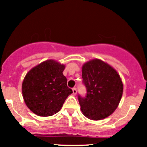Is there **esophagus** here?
<instances>
[{
	"mask_svg": "<svg viewBox=\"0 0 147 147\" xmlns=\"http://www.w3.org/2000/svg\"><path fill=\"white\" fill-rule=\"evenodd\" d=\"M72 92H73V94L74 95H76L77 94V92H78V91H77V88H72Z\"/></svg>",
	"mask_w": 147,
	"mask_h": 147,
	"instance_id": "1",
	"label": "esophagus"
}]
</instances>
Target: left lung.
<instances>
[{
  "label": "left lung",
  "mask_w": 147,
  "mask_h": 147,
  "mask_svg": "<svg viewBox=\"0 0 147 147\" xmlns=\"http://www.w3.org/2000/svg\"><path fill=\"white\" fill-rule=\"evenodd\" d=\"M82 78L87 93L85 97L78 95V100L84 116L98 121L111 115L123 94V83L117 72L95 59L84 64Z\"/></svg>",
  "instance_id": "obj_1"
}]
</instances>
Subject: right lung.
Listing matches in <instances>:
<instances>
[{
  "mask_svg": "<svg viewBox=\"0 0 147 147\" xmlns=\"http://www.w3.org/2000/svg\"><path fill=\"white\" fill-rule=\"evenodd\" d=\"M65 65L47 60L32 68L24 78L23 98L31 111L39 116H50L59 111L72 89L64 76Z\"/></svg>",
  "mask_w": 147,
  "mask_h": 147,
  "instance_id": "1",
  "label": "right lung"
}]
</instances>
